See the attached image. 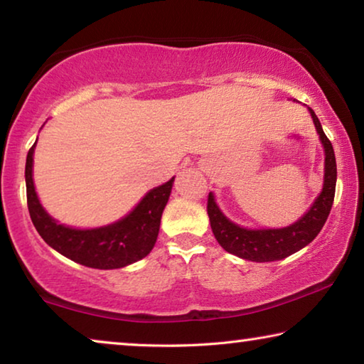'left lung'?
Masks as SVG:
<instances>
[{
  "label": "left lung",
  "instance_id": "obj_1",
  "mask_svg": "<svg viewBox=\"0 0 364 364\" xmlns=\"http://www.w3.org/2000/svg\"><path fill=\"white\" fill-rule=\"evenodd\" d=\"M308 110H310L319 139H321V144L324 147L326 157L323 191L319 193L316 200L310 207V210L304 217L291 226L278 228V230H247V228L232 223L220 210L213 194H208L207 213L208 218H210L212 231L218 244L226 252H230V254L250 262L282 260V258L295 254V252H299L305 245L310 244L318 236V232L321 231L326 220H328L336 194V156L331 141L324 134L316 114L310 107H308Z\"/></svg>",
  "mask_w": 364,
  "mask_h": 364
}]
</instances>
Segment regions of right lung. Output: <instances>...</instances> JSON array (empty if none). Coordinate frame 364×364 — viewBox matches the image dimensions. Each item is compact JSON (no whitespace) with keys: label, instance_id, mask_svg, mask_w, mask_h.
Segmentation results:
<instances>
[{"label":"right lung","instance_id":"add662e5","mask_svg":"<svg viewBox=\"0 0 364 364\" xmlns=\"http://www.w3.org/2000/svg\"><path fill=\"white\" fill-rule=\"evenodd\" d=\"M35 144L30 147L26 162L27 205L33 226L48 245L73 262L97 269L123 268L149 254L157 241L160 218L175 178L151 189L127 217L115 223L77 230L59 225L40 204L32 176Z\"/></svg>","mask_w":364,"mask_h":364}]
</instances>
